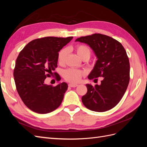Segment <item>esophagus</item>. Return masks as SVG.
Wrapping results in <instances>:
<instances>
[{"label": "esophagus", "instance_id": "obj_1", "mask_svg": "<svg viewBox=\"0 0 147 147\" xmlns=\"http://www.w3.org/2000/svg\"><path fill=\"white\" fill-rule=\"evenodd\" d=\"M77 86H78L77 84H73V83H69V87L75 88V87H77Z\"/></svg>", "mask_w": 147, "mask_h": 147}]
</instances>
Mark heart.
Wrapping results in <instances>:
<instances>
[{
  "instance_id": "heart-1",
  "label": "heart",
  "mask_w": 147,
  "mask_h": 147,
  "mask_svg": "<svg viewBox=\"0 0 147 147\" xmlns=\"http://www.w3.org/2000/svg\"><path fill=\"white\" fill-rule=\"evenodd\" d=\"M75 50L82 59L84 57H90V56L91 50L86 45H78L75 47ZM67 55L68 50L67 48H63L59 51L57 55V61L60 64H64ZM84 75V72L83 70L75 69H68L63 72V76L65 80L74 83L79 82Z\"/></svg>"
}]
</instances>
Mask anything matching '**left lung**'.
Returning <instances> with one entry per match:
<instances>
[{
    "mask_svg": "<svg viewBox=\"0 0 147 147\" xmlns=\"http://www.w3.org/2000/svg\"><path fill=\"white\" fill-rule=\"evenodd\" d=\"M77 42L87 43L97 57L88 79L103 77L100 85L86 84L87 92L82 100L88 109L103 112L115 107L125 93L130 79V64L121 43L101 34L81 37Z\"/></svg>",
    "mask_w": 147,
    "mask_h": 147,
    "instance_id": "obj_1",
    "label": "left lung"
}]
</instances>
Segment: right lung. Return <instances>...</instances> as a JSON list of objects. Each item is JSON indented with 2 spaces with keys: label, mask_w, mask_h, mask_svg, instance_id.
<instances>
[{
  "label": "right lung",
  "mask_w": 147,
  "mask_h": 147,
  "mask_svg": "<svg viewBox=\"0 0 147 147\" xmlns=\"http://www.w3.org/2000/svg\"><path fill=\"white\" fill-rule=\"evenodd\" d=\"M73 37H46L33 40L26 45L18 56L13 76L16 90L24 104L34 112L45 114L58 108L67 90L65 82L57 86L44 82L52 74L58 82L61 77L53 72L57 67L59 51Z\"/></svg>",
  "instance_id": "1"
}]
</instances>
